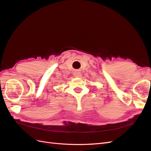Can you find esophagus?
Masks as SVG:
<instances>
[{"mask_svg":"<svg viewBox=\"0 0 151 151\" xmlns=\"http://www.w3.org/2000/svg\"><path fill=\"white\" fill-rule=\"evenodd\" d=\"M74 76L76 77H79L81 76V72L79 70H76L74 73Z\"/></svg>","mask_w":151,"mask_h":151,"instance_id":"1","label":"esophagus"}]
</instances>
